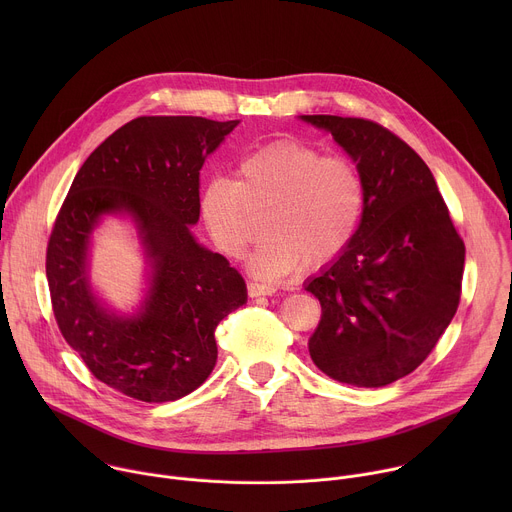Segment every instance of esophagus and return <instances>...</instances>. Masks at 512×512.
<instances>
[{
	"mask_svg": "<svg viewBox=\"0 0 512 512\" xmlns=\"http://www.w3.org/2000/svg\"><path fill=\"white\" fill-rule=\"evenodd\" d=\"M247 291L251 298H259V296H271L275 294V287L267 285V283H257V281H249L247 283Z\"/></svg>",
	"mask_w": 512,
	"mask_h": 512,
	"instance_id": "34e87169",
	"label": "esophagus"
}]
</instances>
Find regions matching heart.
<instances>
[{"label": "heart", "mask_w": 512, "mask_h": 512, "mask_svg": "<svg viewBox=\"0 0 512 512\" xmlns=\"http://www.w3.org/2000/svg\"><path fill=\"white\" fill-rule=\"evenodd\" d=\"M362 212L364 182L354 162L291 139L245 156L237 180L218 176L200 192L202 223L225 257L245 253L265 214L267 237L249 257L261 279L332 263L352 243Z\"/></svg>", "instance_id": "obj_1"}]
</instances>
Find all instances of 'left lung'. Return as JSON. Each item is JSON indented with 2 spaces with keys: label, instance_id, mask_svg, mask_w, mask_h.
I'll return each mask as SVG.
<instances>
[{
  "label": "left lung",
  "instance_id": "1",
  "mask_svg": "<svg viewBox=\"0 0 512 512\" xmlns=\"http://www.w3.org/2000/svg\"><path fill=\"white\" fill-rule=\"evenodd\" d=\"M300 119L330 131L364 182L352 243L306 281L322 306L310 356L334 381L385 387L413 373L450 326L466 247L431 170L403 139L369 119Z\"/></svg>",
  "mask_w": 512,
  "mask_h": 512
}]
</instances>
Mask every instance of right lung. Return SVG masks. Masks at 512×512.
Segmentation results:
<instances>
[{"label":"right lung","instance_id":"right-lung-1","mask_svg":"<svg viewBox=\"0 0 512 512\" xmlns=\"http://www.w3.org/2000/svg\"><path fill=\"white\" fill-rule=\"evenodd\" d=\"M239 121L137 117L87 158L60 206L46 251L56 324L87 369L145 403L198 389L216 364L214 330L247 302L229 261L196 243L200 170ZM129 215L149 261L131 317L109 311L88 279V245L103 215Z\"/></svg>","mask_w":512,"mask_h":512}]
</instances>
